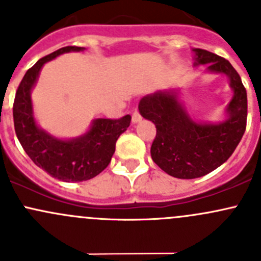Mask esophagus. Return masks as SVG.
I'll list each match as a JSON object with an SVG mask.
<instances>
[{
  "instance_id": "esophagus-1",
  "label": "esophagus",
  "mask_w": 261,
  "mask_h": 261,
  "mask_svg": "<svg viewBox=\"0 0 261 261\" xmlns=\"http://www.w3.org/2000/svg\"><path fill=\"white\" fill-rule=\"evenodd\" d=\"M131 121H133V123H138V122H140L141 121V115L139 114L138 111H135L133 114V118H131Z\"/></svg>"
}]
</instances>
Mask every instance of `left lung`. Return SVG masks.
Here are the masks:
<instances>
[{
  "label": "left lung",
  "instance_id": "obj_1",
  "mask_svg": "<svg viewBox=\"0 0 261 261\" xmlns=\"http://www.w3.org/2000/svg\"><path fill=\"white\" fill-rule=\"evenodd\" d=\"M194 67L225 74L232 98L218 122L194 120L180 99V88L158 91L143 97L140 115L154 122L156 136L150 154L167 174L179 179L203 177L222 165L235 151L246 128L247 96L240 75L230 62L203 49H192Z\"/></svg>",
  "mask_w": 261,
  "mask_h": 261
}]
</instances>
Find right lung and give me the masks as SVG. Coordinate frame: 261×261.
<instances>
[{
    "instance_id": "obj_1",
    "label": "right lung",
    "mask_w": 261,
    "mask_h": 261,
    "mask_svg": "<svg viewBox=\"0 0 261 261\" xmlns=\"http://www.w3.org/2000/svg\"><path fill=\"white\" fill-rule=\"evenodd\" d=\"M84 50L81 46H65L38 60L23 75L14 102L15 131L21 146L39 168L63 181L88 180L106 169L116 141L131 122L130 115L118 120L94 118L86 133L73 139L57 138L38 125L31 91L44 64L64 53Z\"/></svg>"
}]
</instances>
